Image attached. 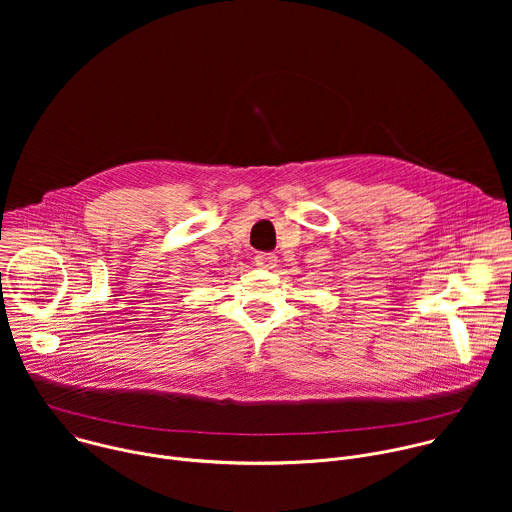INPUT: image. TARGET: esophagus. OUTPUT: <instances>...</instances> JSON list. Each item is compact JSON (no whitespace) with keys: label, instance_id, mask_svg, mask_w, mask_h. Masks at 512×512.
<instances>
[{"label":"esophagus","instance_id":"1","mask_svg":"<svg viewBox=\"0 0 512 512\" xmlns=\"http://www.w3.org/2000/svg\"><path fill=\"white\" fill-rule=\"evenodd\" d=\"M275 255H271V253H259L257 257H255V265L257 267H261V269H273L275 267Z\"/></svg>","mask_w":512,"mask_h":512}]
</instances>
